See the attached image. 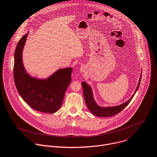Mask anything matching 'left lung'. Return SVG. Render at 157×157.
I'll return each instance as SVG.
<instances>
[{"label": "left lung", "instance_id": "8db88e82", "mask_svg": "<svg viewBox=\"0 0 157 157\" xmlns=\"http://www.w3.org/2000/svg\"><path fill=\"white\" fill-rule=\"evenodd\" d=\"M141 78H142V73L139 81L138 85L134 92V94L132 95V96L130 98L129 100H128L127 101L124 102V103L121 104V105L115 106V107H101L98 106L94 99L91 87L86 82H82L81 85L83 89L84 97L85 101L88 109L92 114L98 117H113L119 113L128 105L129 102L131 101L132 98H133V97L134 96L140 85Z\"/></svg>", "mask_w": 157, "mask_h": 157}]
</instances>
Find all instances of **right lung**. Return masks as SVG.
Returning <instances> with one entry per match:
<instances>
[{
  "label": "right lung",
  "instance_id": "right-lung-1",
  "mask_svg": "<svg viewBox=\"0 0 157 157\" xmlns=\"http://www.w3.org/2000/svg\"><path fill=\"white\" fill-rule=\"evenodd\" d=\"M28 34L18 41L14 56L13 76L17 89L23 100L33 109L54 113L61 107L65 92L71 81L72 68L60 69L45 79L29 76L22 60Z\"/></svg>",
  "mask_w": 157,
  "mask_h": 157
}]
</instances>
